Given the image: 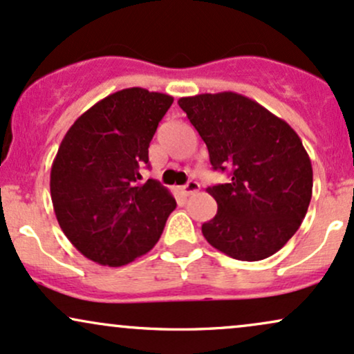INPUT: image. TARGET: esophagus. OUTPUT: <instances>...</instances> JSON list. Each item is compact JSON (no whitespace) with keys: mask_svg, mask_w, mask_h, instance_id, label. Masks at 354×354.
<instances>
[{"mask_svg":"<svg viewBox=\"0 0 354 354\" xmlns=\"http://www.w3.org/2000/svg\"><path fill=\"white\" fill-rule=\"evenodd\" d=\"M198 189H200V183H196V181H188V183H186V185L181 188V193L185 194V196H189V194L196 193Z\"/></svg>","mask_w":354,"mask_h":354,"instance_id":"34e87169","label":"esophagus"}]
</instances>
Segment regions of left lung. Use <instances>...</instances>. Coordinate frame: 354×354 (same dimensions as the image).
<instances>
[{"label": "left lung", "mask_w": 354, "mask_h": 354, "mask_svg": "<svg viewBox=\"0 0 354 354\" xmlns=\"http://www.w3.org/2000/svg\"><path fill=\"white\" fill-rule=\"evenodd\" d=\"M200 133L214 169H231L225 185L206 188L218 213L201 226L221 253L259 261L290 241L306 216L313 168L306 149L286 121L233 91L178 100Z\"/></svg>", "instance_id": "left-lung-1"}]
</instances>
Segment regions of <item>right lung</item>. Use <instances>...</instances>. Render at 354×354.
<instances>
[{"mask_svg": "<svg viewBox=\"0 0 354 354\" xmlns=\"http://www.w3.org/2000/svg\"><path fill=\"white\" fill-rule=\"evenodd\" d=\"M173 96L126 88L73 123L51 166L56 219L91 261L123 266L148 253L176 208L160 181H141L148 148Z\"/></svg>", "mask_w": 354, "mask_h": 354, "instance_id": "add662e5", "label": "right lung"}]
</instances>
